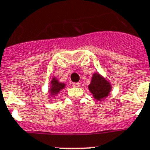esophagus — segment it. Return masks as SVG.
I'll return each instance as SVG.
<instances>
[{"label": "esophagus", "instance_id": "1", "mask_svg": "<svg viewBox=\"0 0 150 150\" xmlns=\"http://www.w3.org/2000/svg\"><path fill=\"white\" fill-rule=\"evenodd\" d=\"M73 87H81V83H73Z\"/></svg>", "mask_w": 150, "mask_h": 150}]
</instances>
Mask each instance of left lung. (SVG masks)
Returning <instances> with one entry per match:
<instances>
[{
    "instance_id": "obj_1",
    "label": "left lung",
    "mask_w": 150,
    "mask_h": 150,
    "mask_svg": "<svg viewBox=\"0 0 150 150\" xmlns=\"http://www.w3.org/2000/svg\"><path fill=\"white\" fill-rule=\"evenodd\" d=\"M90 92L94 99L98 101L105 100L110 94L112 89L111 82L98 72H94L91 77V83L88 85Z\"/></svg>"
}]
</instances>
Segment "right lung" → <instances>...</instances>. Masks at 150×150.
<instances>
[{
  "mask_svg": "<svg viewBox=\"0 0 150 150\" xmlns=\"http://www.w3.org/2000/svg\"><path fill=\"white\" fill-rule=\"evenodd\" d=\"M66 87V83L59 81L58 78L56 76H53L50 81V87L49 88L48 98L52 100L56 98V96L59 94V92Z\"/></svg>",
  "mask_w": 150,
  "mask_h": 150,
  "instance_id": "obj_1",
  "label": "right lung"
}]
</instances>
